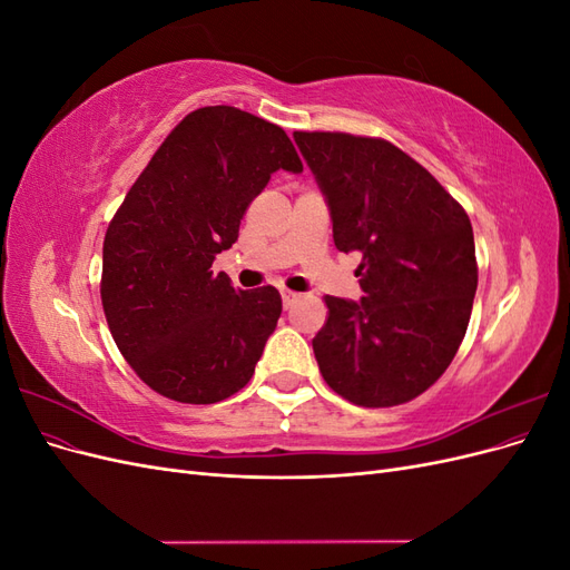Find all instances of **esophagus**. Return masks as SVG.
Segmentation results:
<instances>
[{
	"label": "esophagus",
	"mask_w": 570,
	"mask_h": 570,
	"mask_svg": "<svg viewBox=\"0 0 570 570\" xmlns=\"http://www.w3.org/2000/svg\"><path fill=\"white\" fill-rule=\"evenodd\" d=\"M299 299V295H297V292H289V289H283V306L285 308H289L292 304H295Z\"/></svg>",
	"instance_id": "esophagus-1"
}]
</instances>
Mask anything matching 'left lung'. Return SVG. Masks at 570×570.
Segmentation results:
<instances>
[{
	"mask_svg": "<svg viewBox=\"0 0 570 570\" xmlns=\"http://www.w3.org/2000/svg\"><path fill=\"white\" fill-rule=\"evenodd\" d=\"M295 142L331 206L335 247L361 254V302L325 297L314 337L323 381L366 409L416 400L450 368L471 321L469 214L383 137L297 130Z\"/></svg>",
	"mask_w": 570,
	"mask_h": 570,
	"instance_id": "8db88e82",
	"label": "left lung"
}]
</instances>
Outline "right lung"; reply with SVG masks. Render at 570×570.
Returning <instances> with one entry per match:
<instances>
[{"label": "right lung", "mask_w": 570, "mask_h": 570, "mask_svg": "<svg viewBox=\"0 0 570 570\" xmlns=\"http://www.w3.org/2000/svg\"><path fill=\"white\" fill-rule=\"evenodd\" d=\"M278 168H304L281 126L202 107L166 135L109 223L99 283L109 331L137 377L168 400L216 404L254 375L281 295L235 289L212 264Z\"/></svg>", "instance_id": "add662e5"}]
</instances>
